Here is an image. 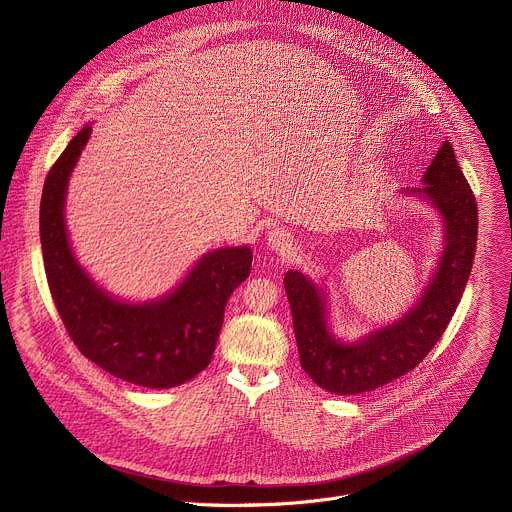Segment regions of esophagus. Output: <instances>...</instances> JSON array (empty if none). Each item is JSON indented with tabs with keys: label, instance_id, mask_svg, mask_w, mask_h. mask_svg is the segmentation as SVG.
<instances>
[{
	"label": "esophagus",
	"instance_id": "34e87169",
	"mask_svg": "<svg viewBox=\"0 0 512 512\" xmlns=\"http://www.w3.org/2000/svg\"><path fill=\"white\" fill-rule=\"evenodd\" d=\"M294 243H296L294 235H291V231H287L283 227H277V229L269 231V235H267V245L277 255H289V251L294 249Z\"/></svg>",
	"mask_w": 512,
	"mask_h": 512
}]
</instances>
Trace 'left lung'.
<instances>
[{
  "label": "left lung",
  "instance_id": "left-lung-1",
  "mask_svg": "<svg viewBox=\"0 0 512 512\" xmlns=\"http://www.w3.org/2000/svg\"><path fill=\"white\" fill-rule=\"evenodd\" d=\"M419 194L444 218V253L421 300L397 322L356 342L338 340L328 326L324 291L302 271H287L285 294L294 316L302 369L336 395L375 391L413 371L446 332L472 271L478 239V206L454 148L444 141L423 174Z\"/></svg>",
  "mask_w": 512,
  "mask_h": 512
}]
</instances>
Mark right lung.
I'll list each match as a JSON object with an SVG mask.
<instances>
[{"instance_id":"add662e5","label":"right lung","mask_w":512,"mask_h":512,"mask_svg":"<svg viewBox=\"0 0 512 512\" xmlns=\"http://www.w3.org/2000/svg\"><path fill=\"white\" fill-rule=\"evenodd\" d=\"M83 127L50 168L40 200V241L50 294L77 348L117 379L170 389L208 367L223 328L227 300L249 277V247L206 253L168 296L125 304L111 298L72 255L64 196L72 168L89 141Z\"/></svg>"}]
</instances>
